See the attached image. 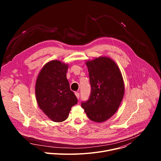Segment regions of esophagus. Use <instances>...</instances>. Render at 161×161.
Segmentation results:
<instances>
[{
    "instance_id": "esophagus-1",
    "label": "esophagus",
    "mask_w": 161,
    "mask_h": 161,
    "mask_svg": "<svg viewBox=\"0 0 161 161\" xmlns=\"http://www.w3.org/2000/svg\"><path fill=\"white\" fill-rule=\"evenodd\" d=\"M75 95H76V97L79 99V98H80V93L79 92H75Z\"/></svg>"
}]
</instances>
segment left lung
Returning <instances> with one entry per match:
<instances>
[{"label": "left lung", "mask_w": 161, "mask_h": 161, "mask_svg": "<svg viewBox=\"0 0 161 161\" xmlns=\"http://www.w3.org/2000/svg\"><path fill=\"white\" fill-rule=\"evenodd\" d=\"M91 91L81 107L89 119L104 122L115 113L124 94V84L118 66L111 58L99 57L86 63Z\"/></svg>", "instance_id": "8db88e82"}]
</instances>
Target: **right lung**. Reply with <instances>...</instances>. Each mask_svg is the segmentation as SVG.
Masks as SVG:
<instances>
[{"mask_svg":"<svg viewBox=\"0 0 161 161\" xmlns=\"http://www.w3.org/2000/svg\"><path fill=\"white\" fill-rule=\"evenodd\" d=\"M68 65L53 60L41 69L36 84L37 104L47 116L56 122L66 120L78 99L66 78Z\"/></svg>","mask_w":161,"mask_h":161,"instance_id":"1","label":"right lung"}]
</instances>
